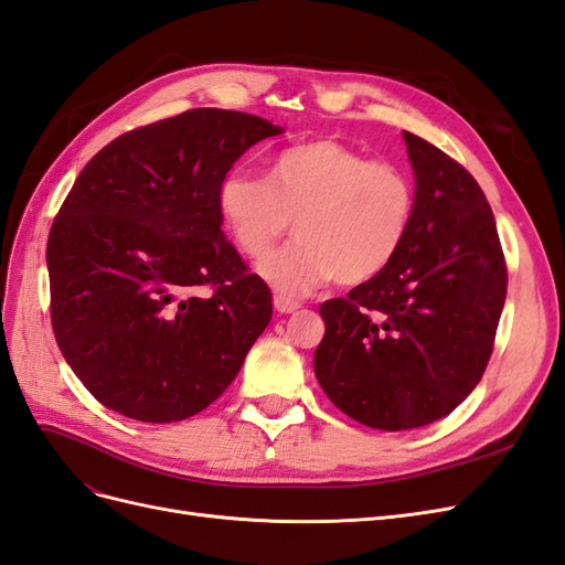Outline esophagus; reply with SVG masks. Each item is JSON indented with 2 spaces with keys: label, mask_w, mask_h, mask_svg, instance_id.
I'll use <instances>...</instances> for the list:
<instances>
[{
  "label": "esophagus",
  "mask_w": 565,
  "mask_h": 565,
  "mask_svg": "<svg viewBox=\"0 0 565 565\" xmlns=\"http://www.w3.org/2000/svg\"><path fill=\"white\" fill-rule=\"evenodd\" d=\"M273 303H276V309H278L280 313H295L297 309H301L299 301L289 299V297H285V295H276V299H273Z\"/></svg>",
  "instance_id": "34e87169"
}]
</instances>
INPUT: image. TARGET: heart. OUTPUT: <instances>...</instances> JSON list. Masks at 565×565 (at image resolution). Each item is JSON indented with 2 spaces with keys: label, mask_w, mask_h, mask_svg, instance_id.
<instances>
[{
  "label": "heart",
  "mask_w": 565,
  "mask_h": 565,
  "mask_svg": "<svg viewBox=\"0 0 565 565\" xmlns=\"http://www.w3.org/2000/svg\"><path fill=\"white\" fill-rule=\"evenodd\" d=\"M218 212L252 262L266 259L295 218L299 241L273 254L262 276L285 295H309L332 278L355 287L382 276L413 226L415 185L396 164L316 139L280 150L266 181L228 174Z\"/></svg>",
  "instance_id": "obj_1"
}]
</instances>
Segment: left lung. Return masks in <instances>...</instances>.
Returning a JSON list of instances; mask_svg holds the SVG:
<instances>
[{"instance_id": "obj_1", "label": "left lung", "mask_w": 565, "mask_h": 565, "mask_svg": "<svg viewBox=\"0 0 565 565\" xmlns=\"http://www.w3.org/2000/svg\"><path fill=\"white\" fill-rule=\"evenodd\" d=\"M415 218L382 273L320 303L316 377L372 429H417L450 415L481 382L507 297V262L481 185L457 160L403 131Z\"/></svg>"}]
</instances>
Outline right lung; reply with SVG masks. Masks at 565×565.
Segmentation results:
<instances>
[{"label": "right lung", "instance_id": "right-lung-1", "mask_svg": "<svg viewBox=\"0 0 565 565\" xmlns=\"http://www.w3.org/2000/svg\"><path fill=\"white\" fill-rule=\"evenodd\" d=\"M268 119L193 108L117 136L82 169L46 243L51 328L92 396L129 419L198 415L273 316L221 231L218 188Z\"/></svg>", "mask_w": 565, "mask_h": 565}]
</instances>
